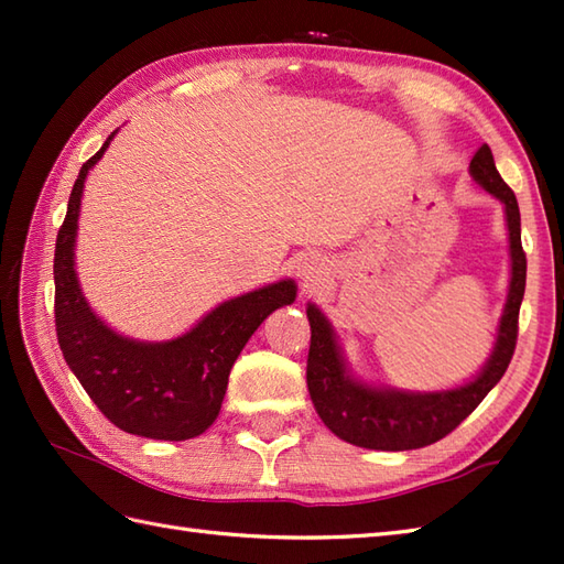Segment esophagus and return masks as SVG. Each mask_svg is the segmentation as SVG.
Listing matches in <instances>:
<instances>
[{
	"instance_id": "34e87169",
	"label": "esophagus",
	"mask_w": 564,
	"mask_h": 564,
	"mask_svg": "<svg viewBox=\"0 0 564 564\" xmlns=\"http://www.w3.org/2000/svg\"><path fill=\"white\" fill-rule=\"evenodd\" d=\"M303 275H305V279H317V269L310 267V263H305V267H303Z\"/></svg>"
}]
</instances>
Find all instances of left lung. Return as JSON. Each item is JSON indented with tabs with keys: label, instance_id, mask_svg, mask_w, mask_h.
I'll list each match as a JSON object with an SVG mask.
<instances>
[{
	"label": "left lung",
	"instance_id": "left-lung-1",
	"mask_svg": "<svg viewBox=\"0 0 564 564\" xmlns=\"http://www.w3.org/2000/svg\"><path fill=\"white\" fill-rule=\"evenodd\" d=\"M470 174L489 194L507 206L511 283L505 315L499 322L495 351L482 373L463 388L446 392H400L376 390L356 382L346 373L339 346L325 315L307 305L310 354H307V390L315 410L332 434L373 451H412L448 436L465 416L475 412L487 392L507 373L519 337V307L525 291V251L521 247V213L513 191L499 176L492 150L482 145L470 162Z\"/></svg>",
	"mask_w": 564,
	"mask_h": 564
}]
</instances>
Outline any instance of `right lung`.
Here are the masks:
<instances>
[{
	"mask_svg": "<svg viewBox=\"0 0 564 564\" xmlns=\"http://www.w3.org/2000/svg\"><path fill=\"white\" fill-rule=\"evenodd\" d=\"M113 135L82 164L57 230L53 261L57 344L72 373L111 424L145 438L186 441L215 422L239 351L275 307L295 301V283L279 281L227 301L184 337L164 344L133 341L106 327L79 291L72 249L84 178Z\"/></svg>",
	"mask_w": 564,
	"mask_h": 564,
	"instance_id": "obj_1",
	"label": "right lung"
}]
</instances>
